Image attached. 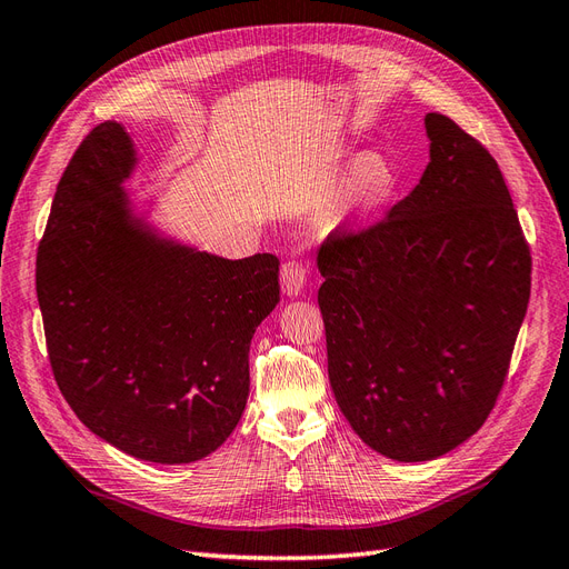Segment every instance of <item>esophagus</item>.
Returning <instances> with one entry per match:
<instances>
[{"mask_svg":"<svg viewBox=\"0 0 569 569\" xmlns=\"http://www.w3.org/2000/svg\"><path fill=\"white\" fill-rule=\"evenodd\" d=\"M308 279H310V267L305 264V261L288 259L281 267V288H283V293H288L290 298L302 293V288H305V283H308Z\"/></svg>","mask_w":569,"mask_h":569,"instance_id":"1","label":"esophagus"}]
</instances>
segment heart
Wrapping results in <instances>:
<instances>
[{"instance_id": "b5f03b06", "label": "heart", "mask_w": 569, "mask_h": 569, "mask_svg": "<svg viewBox=\"0 0 569 569\" xmlns=\"http://www.w3.org/2000/svg\"><path fill=\"white\" fill-rule=\"evenodd\" d=\"M399 170L382 156L360 158L343 187L341 207L348 216H366L387 203L399 192Z\"/></svg>"}]
</instances>
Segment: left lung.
<instances>
[{
  "label": "left lung",
  "instance_id": "left-lung-1",
  "mask_svg": "<svg viewBox=\"0 0 569 569\" xmlns=\"http://www.w3.org/2000/svg\"><path fill=\"white\" fill-rule=\"evenodd\" d=\"M430 163L409 197L317 257L329 382L368 447L447 455L486 423L531 293V252L483 143L426 114Z\"/></svg>",
  "mask_w": 569,
  "mask_h": 569
}]
</instances>
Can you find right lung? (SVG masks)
Segmentation results:
<instances>
[{
    "instance_id": "1",
    "label": "right lung",
    "mask_w": 569,
    "mask_h": 569,
    "mask_svg": "<svg viewBox=\"0 0 569 569\" xmlns=\"http://www.w3.org/2000/svg\"><path fill=\"white\" fill-rule=\"evenodd\" d=\"M132 139L103 122L71 156L38 244L48 358L81 423L143 461L209 457L250 395V341L279 302V259H223L129 213Z\"/></svg>"
}]
</instances>
